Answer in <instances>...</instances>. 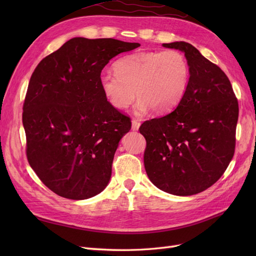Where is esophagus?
<instances>
[{
    "mask_svg": "<svg viewBox=\"0 0 256 256\" xmlns=\"http://www.w3.org/2000/svg\"><path fill=\"white\" fill-rule=\"evenodd\" d=\"M140 122H138V120H132V125H131V129H132L134 131H136L138 130V128H140Z\"/></svg>",
    "mask_w": 256,
    "mask_h": 256,
    "instance_id": "esophagus-1",
    "label": "esophagus"
}]
</instances>
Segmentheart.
<instances>
[{"instance_id": "obj_1", "label": "heart", "mask_w": 256, "mask_h": 256, "mask_svg": "<svg viewBox=\"0 0 256 256\" xmlns=\"http://www.w3.org/2000/svg\"><path fill=\"white\" fill-rule=\"evenodd\" d=\"M115 74H104L99 86L106 100L116 110H125L140 98L136 114L144 115L173 110L186 94L190 68L177 50L138 52L124 56L114 64Z\"/></svg>"}]
</instances>
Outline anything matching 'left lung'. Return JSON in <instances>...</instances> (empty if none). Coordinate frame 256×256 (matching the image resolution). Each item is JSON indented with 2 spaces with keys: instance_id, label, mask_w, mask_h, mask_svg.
Masks as SVG:
<instances>
[{
  "instance_id": "obj_1",
  "label": "left lung",
  "mask_w": 256,
  "mask_h": 256,
  "mask_svg": "<svg viewBox=\"0 0 256 256\" xmlns=\"http://www.w3.org/2000/svg\"><path fill=\"white\" fill-rule=\"evenodd\" d=\"M162 46L184 53L190 80L174 111L141 125L144 166L157 188L188 196L212 186L233 158L238 102L226 74L192 44Z\"/></svg>"
}]
</instances>
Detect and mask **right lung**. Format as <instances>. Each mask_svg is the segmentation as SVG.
<instances>
[{"instance_id": "obj_1", "label": "right lung", "mask_w": 256, "mask_h": 256, "mask_svg": "<svg viewBox=\"0 0 256 256\" xmlns=\"http://www.w3.org/2000/svg\"><path fill=\"white\" fill-rule=\"evenodd\" d=\"M138 47L74 37L35 68L22 113L26 156L58 196L86 200L109 184L114 154L131 122L106 102L99 78L111 58Z\"/></svg>"}]
</instances>
